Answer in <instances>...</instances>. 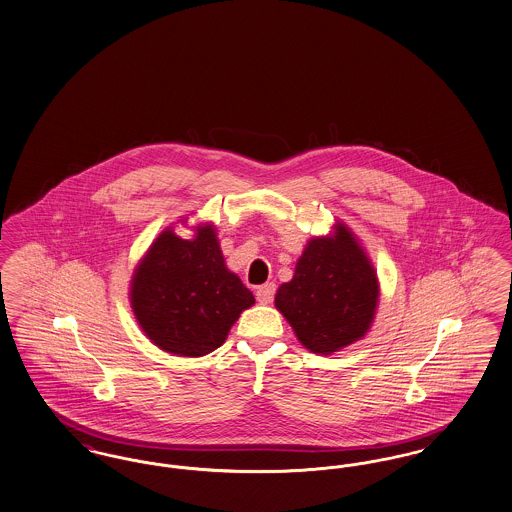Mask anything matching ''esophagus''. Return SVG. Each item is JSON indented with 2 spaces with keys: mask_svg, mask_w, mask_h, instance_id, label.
Instances as JSON below:
<instances>
[{
  "mask_svg": "<svg viewBox=\"0 0 512 512\" xmlns=\"http://www.w3.org/2000/svg\"><path fill=\"white\" fill-rule=\"evenodd\" d=\"M274 292H276V286H274L272 282L259 286V288H257V301H259L261 305H267V303H270V301L274 299Z\"/></svg>",
  "mask_w": 512,
  "mask_h": 512,
  "instance_id": "esophagus-1",
  "label": "esophagus"
}]
</instances>
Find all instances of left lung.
I'll list each match as a JSON object with an SVG mask.
<instances>
[{"instance_id": "left-lung-1", "label": "left lung", "mask_w": 512, "mask_h": 512, "mask_svg": "<svg viewBox=\"0 0 512 512\" xmlns=\"http://www.w3.org/2000/svg\"><path fill=\"white\" fill-rule=\"evenodd\" d=\"M332 230L307 242L292 280L274 297L295 338L317 355L363 340L380 301L378 274L359 238L341 220Z\"/></svg>"}]
</instances>
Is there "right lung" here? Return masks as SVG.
<instances>
[{
  "label": "right lung",
  "instance_id": "1",
  "mask_svg": "<svg viewBox=\"0 0 512 512\" xmlns=\"http://www.w3.org/2000/svg\"><path fill=\"white\" fill-rule=\"evenodd\" d=\"M128 297L147 340L178 357L215 351L255 303L240 276L226 267L211 222L194 226L190 240L167 226L134 268Z\"/></svg>",
  "mask_w": 512,
  "mask_h": 512
}]
</instances>
